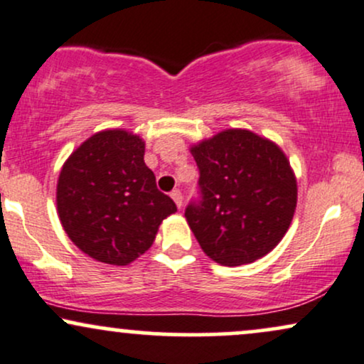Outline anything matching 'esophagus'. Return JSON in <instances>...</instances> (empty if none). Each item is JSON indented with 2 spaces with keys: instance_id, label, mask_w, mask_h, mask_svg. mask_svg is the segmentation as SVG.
Here are the masks:
<instances>
[{
  "instance_id": "34e87169",
  "label": "esophagus",
  "mask_w": 364,
  "mask_h": 364,
  "mask_svg": "<svg viewBox=\"0 0 364 364\" xmlns=\"http://www.w3.org/2000/svg\"><path fill=\"white\" fill-rule=\"evenodd\" d=\"M171 198L174 200V203H176L178 208L183 207V193L179 190H173L171 191Z\"/></svg>"
}]
</instances>
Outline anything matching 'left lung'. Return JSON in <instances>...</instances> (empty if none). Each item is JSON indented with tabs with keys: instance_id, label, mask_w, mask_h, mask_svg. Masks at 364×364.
Here are the masks:
<instances>
[{
	"instance_id": "obj_1",
	"label": "left lung",
	"mask_w": 364,
	"mask_h": 364,
	"mask_svg": "<svg viewBox=\"0 0 364 364\" xmlns=\"http://www.w3.org/2000/svg\"><path fill=\"white\" fill-rule=\"evenodd\" d=\"M198 198L185 208L203 252L220 265L252 263L282 240L298 186L277 145L248 129H225L191 149Z\"/></svg>"
}]
</instances>
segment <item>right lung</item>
I'll return each mask as SVG.
<instances>
[{"instance_id":"right-lung-1","label":"right lung","mask_w":364,"mask_h":364,"mask_svg":"<svg viewBox=\"0 0 364 364\" xmlns=\"http://www.w3.org/2000/svg\"><path fill=\"white\" fill-rule=\"evenodd\" d=\"M140 136L106 129L83 141L58 179V215L83 253L111 265H128L156 240L176 203L159 191L144 162Z\"/></svg>"}]
</instances>
